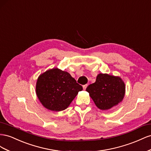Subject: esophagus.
I'll use <instances>...</instances> for the list:
<instances>
[{
  "label": "esophagus",
  "instance_id": "34e87169",
  "mask_svg": "<svg viewBox=\"0 0 151 151\" xmlns=\"http://www.w3.org/2000/svg\"><path fill=\"white\" fill-rule=\"evenodd\" d=\"M87 86H88V85H87V84H86V85H83V89H84V90H85V89H86V88L87 87Z\"/></svg>",
  "mask_w": 151,
  "mask_h": 151
}]
</instances>
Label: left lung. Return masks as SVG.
Returning a JSON list of instances; mask_svg holds the SVG:
<instances>
[{
  "mask_svg": "<svg viewBox=\"0 0 151 151\" xmlns=\"http://www.w3.org/2000/svg\"><path fill=\"white\" fill-rule=\"evenodd\" d=\"M86 90L98 108L106 110L123 100L125 87L119 77L100 73L96 82L89 85Z\"/></svg>",
  "mask_w": 151,
  "mask_h": 151,
  "instance_id": "obj_1",
  "label": "left lung"
}]
</instances>
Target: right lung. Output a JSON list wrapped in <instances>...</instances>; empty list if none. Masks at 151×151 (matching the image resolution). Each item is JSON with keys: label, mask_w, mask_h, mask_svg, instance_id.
I'll list each match as a JSON object with an SVG mask.
<instances>
[{"label": "right lung", "mask_w": 151, "mask_h": 151, "mask_svg": "<svg viewBox=\"0 0 151 151\" xmlns=\"http://www.w3.org/2000/svg\"><path fill=\"white\" fill-rule=\"evenodd\" d=\"M82 90V86L77 83L70 73L58 68L42 74L36 85L38 99L47 109L54 111L66 109Z\"/></svg>", "instance_id": "right-lung-1"}]
</instances>
